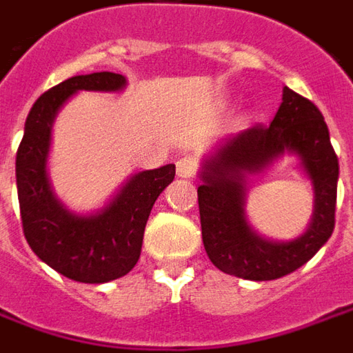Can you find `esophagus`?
Listing matches in <instances>:
<instances>
[{"instance_id":"esophagus-1","label":"esophagus","mask_w":353,"mask_h":353,"mask_svg":"<svg viewBox=\"0 0 353 353\" xmlns=\"http://www.w3.org/2000/svg\"><path fill=\"white\" fill-rule=\"evenodd\" d=\"M196 172H198V161L190 155H184L176 161V174L182 179H192Z\"/></svg>"}]
</instances>
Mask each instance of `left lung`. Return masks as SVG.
Here are the masks:
<instances>
[{"mask_svg":"<svg viewBox=\"0 0 353 353\" xmlns=\"http://www.w3.org/2000/svg\"><path fill=\"white\" fill-rule=\"evenodd\" d=\"M284 151L296 152L314 182L316 211L308 230L290 243L259 237L243 213L245 174L266 168ZM198 186L203 248L223 273L246 281H274L307 263L334 230L339 157L315 103L283 90L269 126L254 125L230 138L201 167Z\"/></svg>","mask_w":353,"mask_h":353,"instance_id":"left-lung-1","label":"left lung"}]
</instances>
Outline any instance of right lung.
Returning <instances> with one entry per match:
<instances>
[{
  "mask_svg": "<svg viewBox=\"0 0 353 353\" xmlns=\"http://www.w3.org/2000/svg\"><path fill=\"white\" fill-rule=\"evenodd\" d=\"M125 84L123 74L92 72L43 92L26 117L17 150V192L24 238L43 263L77 283H109L132 271L140 259L153 203L174 179L172 163L138 172L105 208L86 217L70 213L53 196L46 159L59 107L80 90L119 92Z\"/></svg>",
  "mask_w": 353,
  "mask_h": 353,
  "instance_id": "obj_1",
  "label": "right lung"
}]
</instances>
